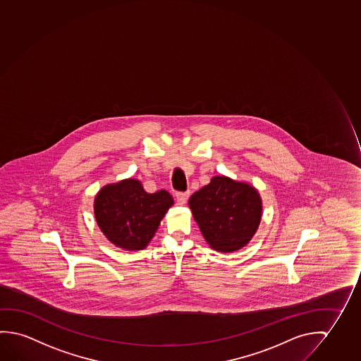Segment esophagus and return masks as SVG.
Instances as JSON below:
<instances>
[{"label": "esophagus", "instance_id": "34e87169", "mask_svg": "<svg viewBox=\"0 0 361 361\" xmlns=\"http://www.w3.org/2000/svg\"><path fill=\"white\" fill-rule=\"evenodd\" d=\"M176 197H177L178 202L180 204H185L189 198V192L188 190L187 192H178V193H176Z\"/></svg>", "mask_w": 361, "mask_h": 361}]
</instances>
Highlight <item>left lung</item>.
I'll use <instances>...</instances> for the list:
<instances>
[{"label":"left lung","instance_id":"8db88e82","mask_svg":"<svg viewBox=\"0 0 361 361\" xmlns=\"http://www.w3.org/2000/svg\"><path fill=\"white\" fill-rule=\"evenodd\" d=\"M189 208L209 247L231 253L248 245L262 218V198L247 182L214 176L189 198Z\"/></svg>","mask_w":361,"mask_h":361}]
</instances>
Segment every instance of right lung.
Returning a JSON list of instances; mask_svg holds the SVG:
<instances>
[{"mask_svg":"<svg viewBox=\"0 0 361 361\" xmlns=\"http://www.w3.org/2000/svg\"><path fill=\"white\" fill-rule=\"evenodd\" d=\"M174 204L166 190L147 193L135 178L104 185L95 195L94 214L104 235L126 251H140L154 237Z\"/></svg>","mask_w":361,"mask_h":361,"instance_id":"right-lung-1","label":"right lung"}]
</instances>
